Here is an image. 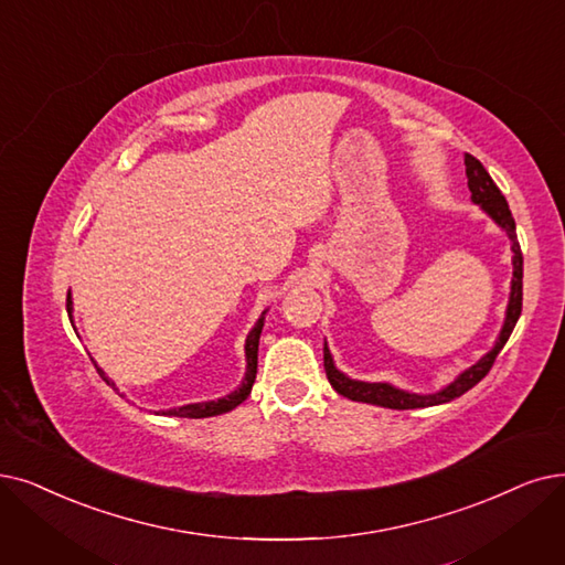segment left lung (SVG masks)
I'll list each match as a JSON object with an SVG mask.
<instances>
[{"instance_id":"obj_1","label":"left lung","mask_w":565,"mask_h":565,"mask_svg":"<svg viewBox=\"0 0 565 565\" xmlns=\"http://www.w3.org/2000/svg\"><path fill=\"white\" fill-rule=\"evenodd\" d=\"M463 164H466V175H468V190H470V201L478 204L499 227L505 232L510 238V250H512V280H510V299L505 308V320L501 327L499 338H495L493 348L480 356L476 364L461 371L449 385L434 394H415V392H405L398 390L390 382H364V380H352L343 371H338L333 364V356L329 352V345L324 341V371L331 382V387L348 396L350 401H361V403H371L380 405V408H392V411H413V408H428V405H440L459 398L468 390H472L478 382L489 373L493 366V359L499 356L503 345L508 343V338L522 315V278H524V257H522V247H519L516 241V230H514V217L510 213V206L501 190L495 188L491 175L482 167L480 160H476L472 154H463Z\"/></svg>"}]
</instances>
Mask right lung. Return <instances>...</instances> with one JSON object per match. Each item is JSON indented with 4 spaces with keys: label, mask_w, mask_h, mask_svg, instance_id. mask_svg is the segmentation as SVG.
Instances as JSON below:
<instances>
[{
    "label": "right lung",
    "mask_w": 565,
    "mask_h": 565,
    "mask_svg": "<svg viewBox=\"0 0 565 565\" xmlns=\"http://www.w3.org/2000/svg\"><path fill=\"white\" fill-rule=\"evenodd\" d=\"M66 312H70V320L72 312H74V301H72V291L66 295ZM264 315L266 310L259 315V320L255 322V327L250 329V333H247L245 338V375H243V382L241 385L222 398H215V401H201V403H188V405H178V408H169V411H162L157 415H169V417H190V419H201V417H215V415H222V413H230L234 411L236 405H241L247 396H250V390H253V382L257 377V350H259V335H262V329H264ZM93 364L97 366V361L93 359ZM99 375L106 380V385H110L113 390L118 392L116 382H113L99 366H97Z\"/></svg>",
    "instance_id": "obj_1"
}]
</instances>
